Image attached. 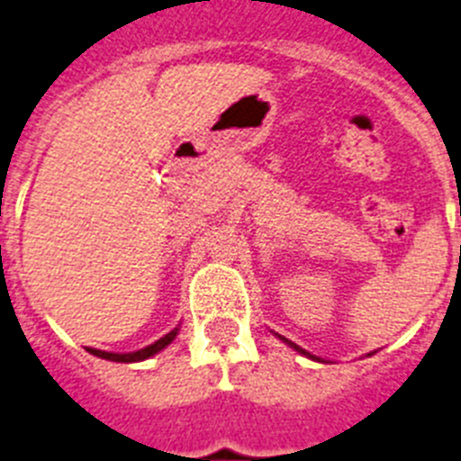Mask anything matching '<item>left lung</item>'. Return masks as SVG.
Masks as SVG:
<instances>
[{
	"label": "left lung",
	"instance_id": "1",
	"mask_svg": "<svg viewBox=\"0 0 461 461\" xmlns=\"http://www.w3.org/2000/svg\"><path fill=\"white\" fill-rule=\"evenodd\" d=\"M280 339H283V336H280ZM283 341H285V343H287V346H290V348H294V350H297V352H302V355H306V357L315 359V362H322V359H320V357H315V355H311V352H306V350H303V348H299V346H297V343H292V341H287V339H283Z\"/></svg>",
	"mask_w": 461,
	"mask_h": 461
}]
</instances>
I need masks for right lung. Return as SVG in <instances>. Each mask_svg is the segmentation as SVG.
Here are the masks:
<instances>
[{
    "instance_id": "add662e5",
    "label": "right lung",
    "mask_w": 461,
    "mask_h": 461,
    "mask_svg": "<svg viewBox=\"0 0 461 461\" xmlns=\"http://www.w3.org/2000/svg\"><path fill=\"white\" fill-rule=\"evenodd\" d=\"M176 336H178V327H176V330H171L169 334H164L159 341L150 343V346L141 348V350H136V352H106V350H97V348H87V352H90V355H95V357L109 359V362H125V364L143 362V359L153 357V355H158L159 350H164V348L174 341Z\"/></svg>"
}]
</instances>
